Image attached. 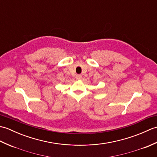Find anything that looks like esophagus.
<instances>
[{
    "label": "esophagus",
    "instance_id": "obj_1",
    "mask_svg": "<svg viewBox=\"0 0 157 157\" xmlns=\"http://www.w3.org/2000/svg\"><path fill=\"white\" fill-rule=\"evenodd\" d=\"M75 78L77 79H80L82 78V75H77L75 76Z\"/></svg>",
    "mask_w": 157,
    "mask_h": 157
}]
</instances>
